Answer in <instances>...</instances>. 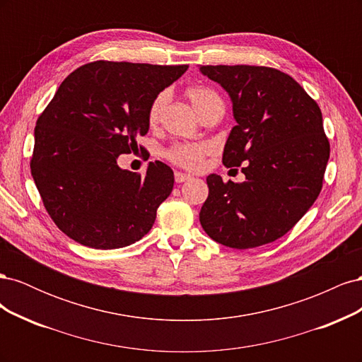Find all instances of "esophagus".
<instances>
[{
	"mask_svg": "<svg viewBox=\"0 0 362 362\" xmlns=\"http://www.w3.org/2000/svg\"><path fill=\"white\" fill-rule=\"evenodd\" d=\"M189 180H192L190 175L182 173V172H175V181H177L178 184H181L184 181H189Z\"/></svg>",
	"mask_w": 362,
	"mask_h": 362,
	"instance_id": "obj_1",
	"label": "esophagus"
}]
</instances>
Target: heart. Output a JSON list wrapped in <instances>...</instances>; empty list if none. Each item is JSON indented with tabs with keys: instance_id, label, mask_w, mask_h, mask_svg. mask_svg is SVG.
I'll list each match as a JSON object with an SVG mask.
<instances>
[{
	"instance_id": "b5f03b06",
	"label": "heart",
	"mask_w": 362,
	"mask_h": 362,
	"mask_svg": "<svg viewBox=\"0 0 362 362\" xmlns=\"http://www.w3.org/2000/svg\"><path fill=\"white\" fill-rule=\"evenodd\" d=\"M187 96L190 103L193 104L194 110L199 113V116L208 110L211 105L222 103L221 98L211 89H206V87L194 86L187 89ZM169 103V92L161 90L158 92L154 100L151 101L148 108V122L149 125H157L161 119V115L164 112ZM210 146L206 144H175L166 151V157L169 161L178 164L181 168L185 169H196L201 166L202 158L208 154Z\"/></svg>"
}]
</instances>
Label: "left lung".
Returning a JSON list of instances; mask_svg holds the SVG:
<instances>
[{"label": "left lung", "instance_id": "1", "mask_svg": "<svg viewBox=\"0 0 362 362\" xmlns=\"http://www.w3.org/2000/svg\"><path fill=\"white\" fill-rule=\"evenodd\" d=\"M233 101L237 125L223 149L226 168L242 166L245 182L206 177L199 221L214 242L250 249L286 235L323 185L329 140L322 112L290 75L266 66H201Z\"/></svg>", "mask_w": 362, "mask_h": 362}]
</instances>
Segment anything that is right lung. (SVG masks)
<instances>
[{"mask_svg": "<svg viewBox=\"0 0 362 362\" xmlns=\"http://www.w3.org/2000/svg\"><path fill=\"white\" fill-rule=\"evenodd\" d=\"M187 68L87 63L63 80L39 116L33 180L54 223L76 243L125 247L154 225L173 189L172 169L151 161L140 175L120 169L117 157L137 149V137L149 129L151 101Z\"/></svg>", "mask_w": 362, "mask_h": 362, "instance_id": "add662e5", "label": "right lung"}]
</instances>
